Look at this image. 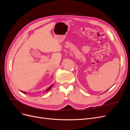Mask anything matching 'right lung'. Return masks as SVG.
<instances>
[{"label":"right lung","instance_id":"right-lung-1","mask_svg":"<svg viewBox=\"0 0 130 130\" xmlns=\"http://www.w3.org/2000/svg\"><path fill=\"white\" fill-rule=\"evenodd\" d=\"M52 86H53V85H52V86H50V87H49V88H48V89H47L46 90V91H48V90H50V89L51 88H52ZM46 91H45V92H46ZM21 92H22L23 93H24V94H25V93H26L25 92H23V91H21Z\"/></svg>","mask_w":130,"mask_h":130}]
</instances>
